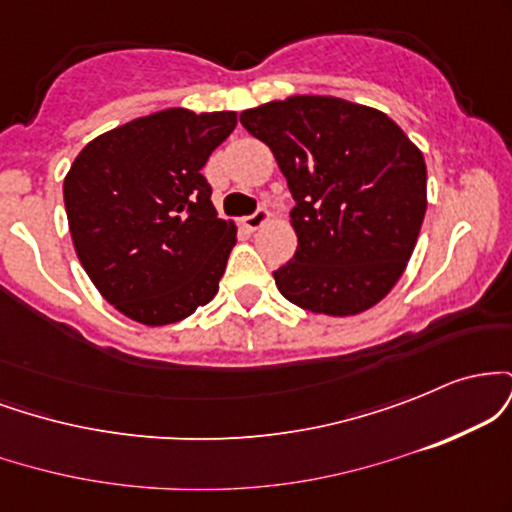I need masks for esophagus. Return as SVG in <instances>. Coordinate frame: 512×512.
<instances>
[{"instance_id": "esophagus-1", "label": "esophagus", "mask_w": 512, "mask_h": 512, "mask_svg": "<svg viewBox=\"0 0 512 512\" xmlns=\"http://www.w3.org/2000/svg\"><path fill=\"white\" fill-rule=\"evenodd\" d=\"M272 216H274L272 211H269L267 207H262V209H257L255 214H252V216H245V219H243V226L248 228V231H257V228H262L264 223L272 221Z\"/></svg>"}]
</instances>
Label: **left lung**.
<instances>
[{"label":"left lung","mask_w":512,"mask_h":512,"mask_svg":"<svg viewBox=\"0 0 512 512\" xmlns=\"http://www.w3.org/2000/svg\"><path fill=\"white\" fill-rule=\"evenodd\" d=\"M240 122L272 149L296 202V255L274 272L281 296L332 317L383 301L424 223L419 146L380 110L334 96H289Z\"/></svg>","instance_id":"1"}]
</instances>
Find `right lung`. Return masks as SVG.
<instances>
[{"label":"right lung","instance_id":"1","mask_svg":"<svg viewBox=\"0 0 512 512\" xmlns=\"http://www.w3.org/2000/svg\"><path fill=\"white\" fill-rule=\"evenodd\" d=\"M238 125L233 110L166 108L91 139L64 178L81 267L129 320L163 327L219 291L236 223L219 219L202 175Z\"/></svg>","mask_w":512,"mask_h":512}]
</instances>
